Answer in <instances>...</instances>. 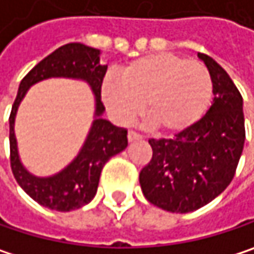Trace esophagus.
Listing matches in <instances>:
<instances>
[{"instance_id": "34e87169", "label": "esophagus", "mask_w": 254, "mask_h": 254, "mask_svg": "<svg viewBox=\"0 0 254 254\" xmlns=\"http://www.w3.org/2000/svg\"><path fill=\"white\" fill-rule=\"evenodd\" d=\"M139 139H142V135H139L138 132H135V130H129V132H127V141H129V142L139 141Z\"/></svg>"}]
</instances>
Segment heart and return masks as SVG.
<instances>
[{"label":"heart","instance_id":"b5f03b06","mask_svg":"<svg viewBox=\"0 0 254 254\" xmlns=\"http://www.w3.org/2000/svg\"><path fill=\"white\" fill-rule=\"evenodd\" d=\"M102 97L113 115L132 121L145 102V116L158 132L176 133L193 127L212 99L206 66L174 54H152L129 62L121 80L106 77Z\"/></svg>","mask_w":254,"mask_h":254}]
</instances>
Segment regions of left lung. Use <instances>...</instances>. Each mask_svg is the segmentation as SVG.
Wrapping results in <instances>:
<instances>
[{
    "label": "left lung",
    "mask_w": 254,
    "mask_h": 254,
    "mask_svg": "<svg viewBox=\"0 0 254 254\" xmlns=\"http://www.w3.org/2000/svg\"><path fill=\"white\" fill-rule=\"evenodd\" d=\"M197 57L212 80V104L173 139H150L152 158L139 173L147 200L176 214L196 211L225 190L246 139L240 91L218 62L205 54Z\"/></svg>",
    "instance_id": "8db88e82"
}]
</instances>
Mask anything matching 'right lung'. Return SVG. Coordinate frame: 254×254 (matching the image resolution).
<instances>
[{
	"instance_id": "add662e5",
	"label": "right lung",
	"mask_w": 254,
	"mask_h": 254,
	"mask_svg": "<svg viewBox=\"0 0 254 254\" xmlns=\"http://www.w3.org/2000/svg\"><path fill=\"white\" fill-rule=\"evenodd\" d=\"M107 65L100 64V51L82 43H68L42 59L21 80L10 115V161L11 170L21 189L42 206L68 212L91 202L96 196L104 164L127 147V130L115 127L102 118V82ZM48 78H72L85 80L96 102L95 121L77 157L61 172L48 178H37L22 166L13 122L18 106L27 90L36 82Z\"/></svg>"
}]
</instances>
